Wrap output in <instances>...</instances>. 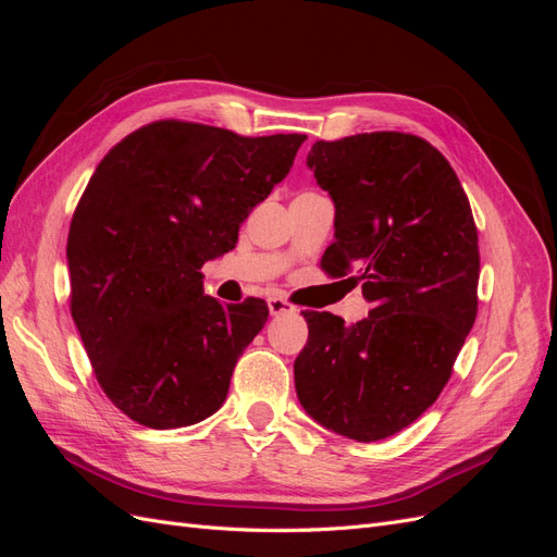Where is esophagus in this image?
Here are the masks:
<instances>
[{"mask_svg": "<svg viewBox=\"0 0 557 557\" xmlns=\"http://www.w3.org/2000/svg\"><path fill=\"white\" fill-rule=\"evenodd\" d=\"M293 311H297V309L290 305V301H285L281 297L269 299V313L272 315H283V313H293Z\"/></svg>", "mask_w": 557, "mask_h": 557, "instance_id": "34e87169", "label": "esophagus"}]
</instances>
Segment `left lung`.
Masks as SVG:
<instances>
[{"label":"left lung","mask_w":557,"mask_h":557,"mask_svg":"<svg viewBox=\"0 0 557 557\" xmlns=\"http://www.w3.org/2000/svg\"><path fill=\"white\" fill-rule=\"evenodd\" d=\"M334 201L323 267L362 283L374 309L346 327L305 311L295 360L299 404L323 428L379 442L409 428L444 391L476 320L479 234L448 160L404 132L315 141L307 158Z\"/></svg>","instance_id":"8db88e82"}]
</instances>
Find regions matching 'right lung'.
Wrapping results in <instances>:
<instances>
[{
	"mask_svg": "<svg viewBox=\"0 0 557 557\" xmlns=\"http://www.w3.org/2000/svg\"><path fill=\"white\" fill-rule=\"evenodd\" d=\"M305 139L158 121L97 164L66 239L72 318L102 391L139 425L185 428L223 407L269 309L223 307L199 269L234 248Z\"/></svg>",
	"mask_w": 557,
	"mask_h": 557,
	"instance_id": "1",
	"label": "right lung"
}]
</instances>
